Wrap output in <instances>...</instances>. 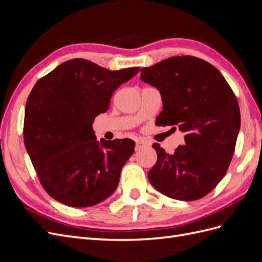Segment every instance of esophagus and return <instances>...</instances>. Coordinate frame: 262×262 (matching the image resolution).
Segmentation results:
<instances>
[{
  "label": "esophagus",
  "mask_w": 262,
  "mask_h": 262,
  "mask_svg": "<svg viewBox=\"0 0 262 262\" xmlns=\"http://www.w3.org/2000/svg\"><path fill=\"white\" fill-rule=\"evenodd\" d=\"M145 146H146V142L142 141V140H138L137 141V144H136V150H140V149H142V148L145 147Z\"/></svg>",
  "instance_id": "esophagus-1"
}]
</instances>
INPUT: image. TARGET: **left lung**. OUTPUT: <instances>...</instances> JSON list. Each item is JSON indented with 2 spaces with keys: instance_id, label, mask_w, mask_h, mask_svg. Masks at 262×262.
<instances>
[{
  "instance_id": "obj_1",
  "label": "left lung",
  "mask_w": 262,
  "mask_h": 262,
  "mask_svg": "<svg viewBox=\"0 0 262 262\" xmlns=\"http://www.w3.org/2000/svg\"><path fill=\"white\" fill-rule=\"evenodd\" d=\"M141 80L161 93L158 125H177L185 145L168 154L153 144L152 186L181 201L201 199L225 176L241 129L239 106L220 71L202 59L172 57L141 69Z\"/></svg>"
}]
</instances>
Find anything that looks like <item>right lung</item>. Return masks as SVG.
Segmentation results:
<instances>
[{"mask_svg":"<svg viewBox=\"0 0 262 262\" xmlns=\"http://www.w3.org/2000/svg\"><path fill=\"white\" fill-rule=\"evenodd\" d=\"M139 71H109L73 59L35 84L26 101L24 140L41 185L54 200L87 208L115 192L136 143L97 141L93 123L109 109L114 92Z\"/></svg>","mask_w":262,"mask_h":262,"instance_id":"obj_1","label":"right lung"}]
</instances>
